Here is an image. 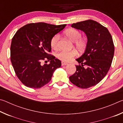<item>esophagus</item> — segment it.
Wrapping results in <instances>:
<instances>
[{
    "label": "esophagus",
    "mask_w": 123,
    "mask_h": 123,
    "mask_svg": "<svg viewBox=\"0 0 123 123\" xmlns=\"http://www.w3.org/2000/svg\"><path fill=\"white\" fill-rule=\"evenodd\" d=\"M61 64H62V66H66V65H68V63H67V62H65L64 61H62Z\"/></svg>",
    "instance_id": "obj_1"
}]
</instances>
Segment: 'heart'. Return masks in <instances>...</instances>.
Segmentation results:
<instances>
[{
    "label": "heart",
    "mask_w": 123,
    "mask_h": 123,
    "mask_svg": "<svg viewBox=\"0 0 123 123\" xmlns=\"http://www.w3.org/2000/svg\"><path fill=\"white\" fill-rule=\"evenodd\" d=\"M64 35L73 42H74L75 46L79 51H83L87 46V41L85 38H81V34L79 31L74 29H69L64 32ZM59 35H55L50 40V45L53 49H57L59 41ZM76 55L75 51H61L57 54L58 59L63 61L69 62Z\"/></svg>",
    "instance_id": "obj_1"
}]
</instances>
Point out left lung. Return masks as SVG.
Here are the masks:
<instances>
[{"label":"left lung","instance_id":"8db88e82","mask_svg":"<svg viewBox=\"0 0 123 123\" xmlns=\"http://www.w3.org/2000/svg\"><path fill=\"white\" fill-rule=\"evenodd\" d=\"M71 26L83 31L87 42L84 54L76 59L79 64L69 80L80 88H88L101 81L111 67L114 52L113 39L108 29L94 20L73 23Z\"/></svg>","mask_w":123,"mask_h":123}]
</instances>
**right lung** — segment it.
<instances>
[{"instance_id": "obj_1", "label": "right lung", "mask_w": 123, "mask_h": 123, "mask_svg": "<svg viewBox=\"0 0 123 123\" xmlns=\"http://www.w3.org/2000/svg\"><path fill=\"white\" fill-rule=\"evenodd\" d=\"M66 26L30 23L14 35L10 48L11 61L17 76L25 86L41 88L51 80L54 72L61 66V61L49 53L51 38ZM43 61L50 63L43 65Z\"/></svg>"}]
</instances>
